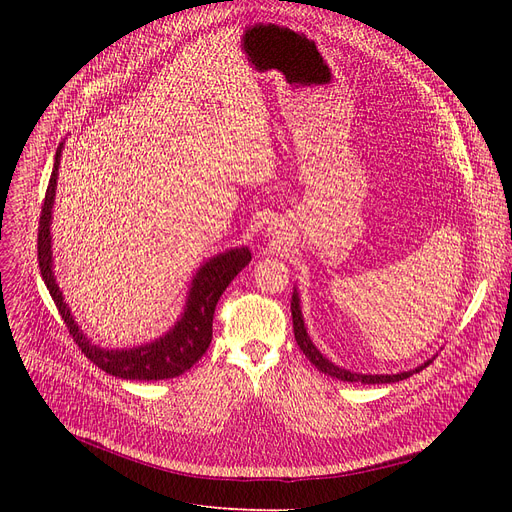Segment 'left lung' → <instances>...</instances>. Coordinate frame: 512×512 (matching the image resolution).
I'll return each mask as SVG.
<instances>
[{
	"instance_id": "1",
	"label": "left lung",
	"mask_w": 512,
	"mask_h": 512,
	"mask_svg": "<svg viewBox=\"0 0 512 512\" xmlns=\"http://www.w3.org/2000/svg\"><path fill=\"white\" fill-rule=\"evenodd\" d=\"M290 311H292V328H294V338H297V344L301 346L303 355L321 371V373H328L336 380L342 382H361V384H394L400 380H407L411 378L413 373H419L423 367H427L432 363L438 355H434L432 359L423 361L421 365H417L415 369L409 371H400V373H357V371H348L336 363H332L330 359H326L324 355L319 353V348L313 344V340L307 334L305 328V319H303V311H301V297H299V290L294 288L292 292V301H290Z\"/></svg>"
}]
</instances>
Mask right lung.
I'll return each instance as SVG.
<instances>
[{
	"instance_id": "1",
	"label": "right lung",
	"mask_w": 512,
	"mask_h": 512,
	"mask_svg": "<svg viewBox=\"0 0 512 512\" xmlns=\"http://www.w3.org/2000/svg\"><path fill=\"white\" fill-rule=\"evenodd\" d=\"M64 143L56 151L53 159V172L47 184V193L41 209L39 220V270L43 282L56 303L66 328L70 330L74 342L80 346L97 367L105 373L116 375L122 380H170L176 375L191 369L209 348L211 330H213V311L228 284L245 270L251 261L249 247H234L224 253L209 257L191 280L186 292V301L176 324L159 338L130 346V348H103L95 344L74 319L64 294L53 272V251H51V220H53V203H56V188H58V170L62 157Z\"/></svg>"
}]
</instances>
